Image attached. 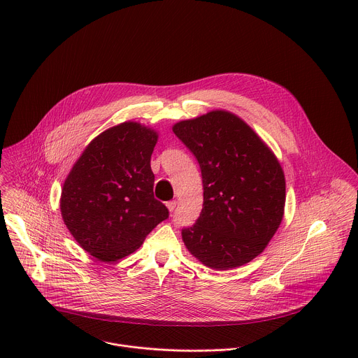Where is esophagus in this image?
Returning <instances> with one entry per match:
<instances>
[{"label":"esophagus","instance_id":"esophagus-1","mask_svg":"<svg viewBox=\"0 0 358 358\" xmlns=\"http://www.w3.org/2000/svg\"><path fill=\"white\" fill-rule=\"evenodd\" d=\"M166 206H167V208H169V211H174L176 210V207H177V201L176 199H173V201H169L167 203H166Z\"/></svg>","mask_w":358,"mask_h":358}]
</instances>
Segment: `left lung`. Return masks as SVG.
<instances>
[{
    "instance_id": "1",
    "label": "left lung",
    "mask_w": 358,
    "mask_h": 358,
    "mask_svg": "<svg viewBox=\"0 0 358 358\" xmlns=\"http://www.w3.org/2000/svg\"><path fill=\"white\" fill-rule=\"evenodd\" d=\"M199 163L203 207L184 228L185 248L217 271L242 266L264 252L285 213L286 181L265 141L241 117L213 110L173 126Z\"/></svg>"
}]
</instances>
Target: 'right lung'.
<instances>
[{
    "instance_id": "add662e5",
    "label": "right lung",
    "mask_w": 358,
    "mask_h": 358,
    "mask_svg": "<svg viewBox=\"0 0 358 358\" xmlns=\"http://www.w3.org/2000/svg\"><path fill=\"white\" fill-rule=\"evenodd\" d=\"M159 133L124 122L94 137L68 174L62 220L75 241L100 262L133 253L169 210L155 198L150 160Z\"/></svg>"
}]
</instances>
